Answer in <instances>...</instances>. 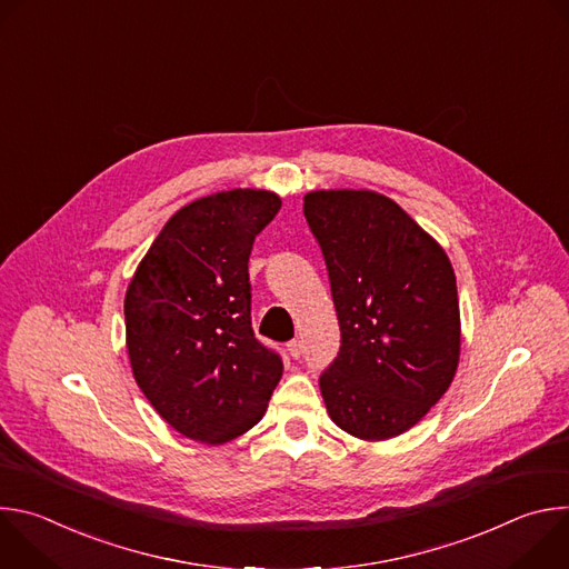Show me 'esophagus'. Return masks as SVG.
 I'll use <instances>...</instances> for the list:
<instances>
[{"mask_svg": "<svg viewBox=\"0 0 569 569\" xmlns=\"http://www.w3.org/2000/svg\"><path fill=\"white\" fill-rule=\"evenodd\" d=\"M288 353H290V358H299L301 353H303V345H301V340H292V342H288Z\"/></svg>", "mask_w": 569, "mask_h": 569, "instance_id": "obj_1", "label": "esophagus"}]
</instances>
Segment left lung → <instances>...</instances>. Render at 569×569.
<instances>
[{
  "label": "left lung",
  "mask_w": 569,
  "mask_h": 569,
  "mask_svg": "<svg viewBox=\"0 0 569 569\" xmlns=\"http://www.w3.org/2000/svg\"><path fill=\"white\" fill-rule=\"evenodd\" d=\"M303 216L327 261L342 331L319 389L331 421L362 441L415 428L448 391L461 353L452 263L391 198L319 189Z\"/></svg>",
  "instance_id": "1"
}]
</instances>
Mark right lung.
<instances>
[{
  "instance_id": "right-lung-1",
  "label": "right lung",
  "mask_w": 569,
  "mask_h": 569,
  "mask_svg": "<svg viewBox=\"0 0 569 569\" xmlns=\"http://www.w3.org/2000/svg\"><path fill=\"white\" fill-rule=\"evenodd\" d=\"M281 209L266 189H231L176 211L139 261L123 301L134 380L187 439L220 446L254 428L283 365L252 331L248 261Z\"/></svg>"
}]
</instances>
